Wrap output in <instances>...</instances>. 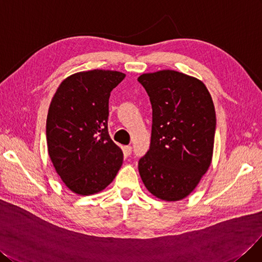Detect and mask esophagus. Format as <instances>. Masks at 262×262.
<instances>
[{
  "label": "esophagus",
  "mask_w": 262,
  "mask_h": 262,
  "mask_svg": "<svg viewBox=\"0 0 262 262\" xmlns=\"http://www.w3.org/2000/svg\"><path fill=\"white\" fill-rule=\"evenodd\" d=\"M123 150H124V154H125L126 156H129V155L132 154V150H133V148H132L130 146H125Z\"/></svg>",
  "instance_id": "34e87169"
}]
</instances>
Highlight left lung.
<instances>
[{"label":"left lung","mask_w":262,"mask_h":262,"mask_svg":"<svg viewBox=\"0 0 262 262\" xmlns=\"http://www.w3.org/2000/svg\"><path fill=\"white\" fill-rule=\"evenodd\" d=\"M138 81L152 105L151 142L139 160L140 177L157 198L184 199L212 160L216 125L212 98L201 80L176 71L142 74Z\"/></svg>","instance_id":"8db88e82"}]
</instances>
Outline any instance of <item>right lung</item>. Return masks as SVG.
<instances>
[{
  "mask_svg": "<svg viewBox=\"0 0 262 262\" xmlns=\"http://www.w3.org/2000/svg\"><path fill=\"white\" fill-rule=\"evenodd\" d=\"M125 78L116 71L94 70L69 76L58 86L47 117L48 151L65 186L88 196L112 183L123 151L107 132L108 98Z\"/></svg>",
  "mask_w": 262,
  "mask_h": 262,
  "instance_id": "add662e5",
  "label": "right lung"
}]
</instances>
